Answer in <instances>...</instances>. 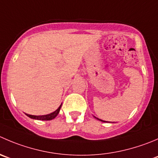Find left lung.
<instances>
[{
    "mask_svg": "<svg viewBox=\"0 0 158 158\" xmlns=\"http://www.w3.org/2000/svg\"><path fill=\"white\" fill-rule=\"evenodd\" d=\"M95 118H96V117H95ZM96 119H98V118H96ZM98 120H100V121H102V122H106V121H103V120H100V119H98Z\"/></svg>",
    "mask_w": 158,
    "mask_h": 158,
    "instance_id": "obj_1",
    "label": "left lung"
}]
</instances>
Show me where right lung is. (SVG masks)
I'll list each match as a JSON object with an SVG mask.
<instances>
[{
  "mask_svg": "<svg viewBox=\"0 0 158 158\" xmlns=\"http://www.w3.org/2000/svg\"><path fill=\"white\" fill-rule=\"evenodd\" d=\"M61 106H62V104L59 106V107L56 110V111L53 112V113H49V114H47V115H42V116H34V115L27 114V113H25V114L27 115L28 117L31 118V119H35V120H52V119H54V118H56V116H57V115L59 114V110H60V109H61Z\"/></svg>",
  "mask_w": 158,
  "mask_h": 158,
  "instance_id": "right-lung-1",
  "label": "right lung"
}]
</instances>
